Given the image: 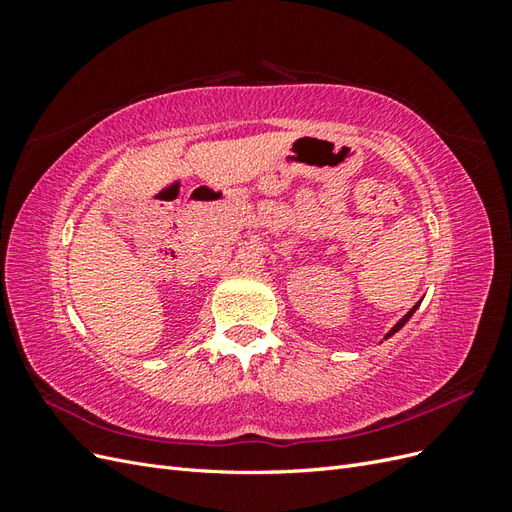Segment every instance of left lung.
<instances>
[{"label":"left lung","instance_id":"8db88e82","mask_svg":"<svg viewBox=\"0 0 512 512\" xmlns=\"http://www.w3.org/2000/svg\"><path fill=\"white\" fill-rule=\"evenodd\" d=\"M418 305H421V301H418V303H416V305H414V307H412V309H410V312H408V314H406V316H404V318H401V320H399V322H397V324H395V327H393V329H391V331H389V333H386V335H384V339H389V337H391V335H395V333H397V331H399V329H401V327H404V324H406V322H408V320H410V316H412V314H414V312H416V309H418Z\"/></svg>","mask_w":512,"mask_h":512}]
</instances>
